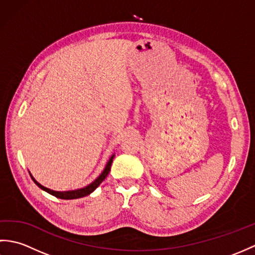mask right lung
<instances>
[{
  "label": "right lung",
  "instance_id": "obj_1",
  "mask_svg": "<svg viewBox=\"0 0 255 255\" xmlns=\"http://www.w3.org/2000/svg\"><path fill=\"white\" fill-rule=\"evenodd\" d=\"M114 156H115V154H113L111 158H110V160H108V162L106 163V165H105V169L103 170V172L101 173V174L99 175V177L97 178H95V180L92 182L91 184H89V185H86V186H84V187H82V188H78V189H72V191H64V192H58V191H53V189H50V188H47V187H45V186H42L40 183H38L35 178H34V176H32L31 174H30V172H29V174H30V177H31V180L34 181V183L36 184V185L39 187V188H41L42 191H45V192H47V193H49V194H51L52 196H56L57 198H61V199H77V198H81V197H84V196H88V195H90L91 193H93L95 189L100 186V184L105 180L106 178V176L108 175V173H110V171H111V166H112V163H113V159H114Z\"/></svg>",
  "mask_w": 255,
  "mask_h": 255
}]
</instances>
